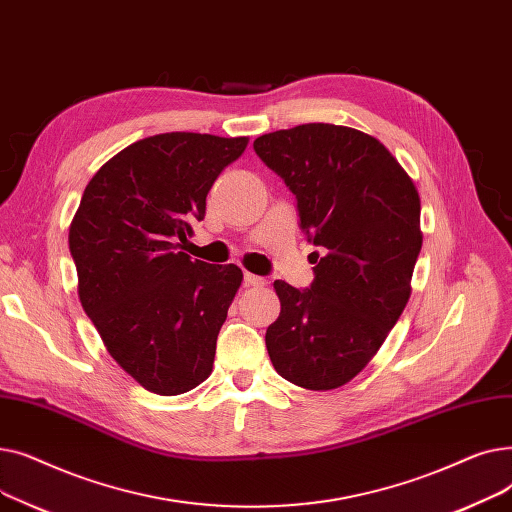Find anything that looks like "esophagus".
Masks as SVG:
<instances>
[{
  "label": "esophagus",
  "instance_id": "1",
  "mask_svg": "<svg viewBox=\"0 0 512 512\" xmlns=\"http://www.w3.org/2000/svg\"><path fill=\"white\" fill-rule=\"evenodd\" d=\"M245 282H247L249 286H255V288H263V286L267 284V280H265V278L255 276V274H251V272H245Z\"/></svg>",
  "mask_w": 512,
  "mask_h": 512
}]
</instances>
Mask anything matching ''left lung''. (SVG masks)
<instances>
[{"label":"left lung","instance_id":"1","mask_svg":"<svg viewBox=\"0 0 512 512\" xmlns=\"http://www.w3.org/2000/svg\"><path fill=\"white\" fill-rule=\"evenodd\" d=\"M297 195L313 245L315 280H276L280 315L265 332L274 369L294 386L334 390L380 351L411 297L423 245L417 186L371 134L301 124L253 143Z\"/></svg>","mask_w":512,"mask_h":512}]
</instances>
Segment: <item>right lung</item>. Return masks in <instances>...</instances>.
<instances>
[{"label": "right lung", "instance_id": "add662e5", "mask_svg": "<svg viewBox=\"0 0 512 512\" xmlns=\"http://www.w3.org/2000/svg\"><path fill=\"white\" fill-rule=\"evenodd\" d=\"M247 145L249 137L199 132L141 139L95 172L72 218L80 305L107 353L153 394L193 390L213 369L242 272L193 261L180 242L203 220L215 178Z\"/></svg>", "mask_w": 512, "mask_h": 512}]
</instances>
